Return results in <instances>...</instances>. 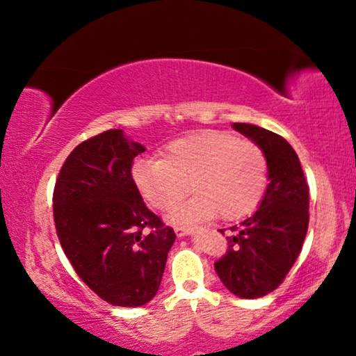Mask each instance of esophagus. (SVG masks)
<instances>
[{
	"instance_id": "obj_1",
	"label": "esophagus",
	"mask_w": 356,
	"mask_h": 356,
	"mask_svg": "<svg viewBox=\"0 0 356 356\" xmlns=\"http://www.w3.org/2000/svg\"><path fill=\"white\" fill-rule=\"evenodd\" d=\"M193 232H194V228H191V227H175V233H177L178 236L191 235Z\"/></svg>"
}]
</instances>
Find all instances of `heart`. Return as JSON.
<instances>
[{"instance_id":"1","label":"heart","mask_w":356,"mask_h":356,"mask_svg":"<svg viewBox=\"0 0 356 356\" xmlns=\"http://www.w3.org/2000/svg\"><path fill=\"white\" fill-rule=\"evenodd\" d=\"M143 197L167 212L196 193L173 212L175 222L216 217L240 220L256 211L267 188L269 163L259 144L225 131L204 129L167 144L162 157L138 159L131 170Z\"/></svg>"}]
</instances>
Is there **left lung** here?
Segmentation results:
<instances>
[{
    "label": "left lung",
    "mask_w": 356,
    "mask_h": 356,
    "mask_svg": "<svg viewBox=\"0 0 356 356\" xmlns=\"http://www.w3.org/2000/svg\"><path fill=\"white\" fill-rule=\"evenodd\" d=\"M233 128L266 152L269 184L259 209L232 227L236 233L227 236L228 250L213 267L233 295L261 298L285 280L300 256L309 223V186L298 155L282 136L248 123Z\"/></svg>",
    "instance_id": "obj_1"
}]
</instances>
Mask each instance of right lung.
I'll return each mask as SVG.
<instances>
[{
    "label": "right lung",
    "mask_w": 356,
    "mask_h": 356,
    "mask_svg": "<svg viewBox=\"0 0 356 356\" xmlns=\"http://www.w3.org/2000/svg\"><path fill=\"white\" fill-rule=\"evenodd\" d=\"M144 150L121 129L97 134L67 155L53 191L56 235L76 274L126 308L154 298L177 238L133 181V160Z\"/></svg>",
    "instance_id": "add662e5"
}]
</instances>
